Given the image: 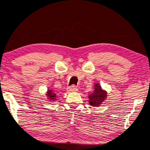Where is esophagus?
Here are the masks:
<instances>
[{
	"label": "esophagus",
	"instance_id": "esophagus-1",
	"mask_svg": "<svg viewBox=\"0 0 150 150\" xmlns=\"http://www.w3.org/2000/svg\"><path fill=\"white\" fill-rule=\"evenodd\" d=\"M67 90H68V92H75L78 90V88H77V87H75V85H72V86L69 87Z\"/></svg>",
	"mask_w": 150,
	"mask_h": 150
}]
</instances>
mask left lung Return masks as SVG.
Here are the masks:
<instances>
[{
  "mask_svg": "<svg viewBox=\"0 0 150 150\" xmlns=\"http://www.w3.org/2000/svg\"><path fill=\"white\" fill-rule=\"evenodd\" d=\"M107 96V93L103 90L101 86L98 83L95 84V90L93 93L89 96V102L90 105H93V107H97L103 102L105 98Z\"/></svg>",
  "mask_w": 150,
  "mask_h": 150,
  "instance_id": "1",
  "label": "left lung"
}]
</instances>
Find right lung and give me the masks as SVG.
<instances>
[{
	"label": "right lung",
	"mask_w": 150,
	"mask_h": 150,
	"mask_svg": "<svg viewBox=\"0 0 150 150\" xmlns=\"http://www.w3.org/2000/svg\"><path fill=\"white\" fill-rule=\"evenodd\" d=\"M47 96H48V99H50V100L54 101L55 99H56V93H54L52 90H48Z\"/></svg>",
	"instance_id": "obj_1"
}]
</instances>
